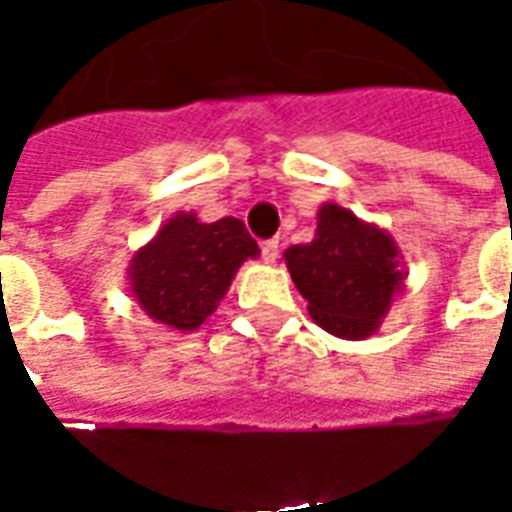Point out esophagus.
Masks as SVG:
<instances>
[{
  "label": "esophagus",
  "instance_id": "obj_1",
  "mask_svg": "<svg viewBox=\"0 0 512 512\" xmlns=\"http://www.w3.org/2000/svg\"><path fill=\"white\" fill-rule=\"evenodd\" d=\"M260 255H263V260H266V263H274V260L279 257V241H274V238L260 241Z\"/></svg>",
  "mask_w": 512,
  "mask_h": 512
}]
</instances>
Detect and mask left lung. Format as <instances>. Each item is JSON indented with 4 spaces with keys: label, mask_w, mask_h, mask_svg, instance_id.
<instances>
[{
    "label": "left lung",
    "mask_w": 512,
    "mask_h": 512,
    "mask_svg": "<svg viewBox=\"0 0 512 512\" xmlns=\"http://www.w3.org/2000/svg\"><path fill=\"white\" fill-rule=\"evenodd\" d=\"M312 321L337 337H367L403 288L395 241L340 205H323L310 244L285 252Z\"/></svg>",
    "instance_id": "left-lung-1"
}]
</instances>
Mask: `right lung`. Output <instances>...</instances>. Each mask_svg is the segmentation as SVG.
<instances>
[{
	"label": "right lung",
	"mask_w": 512,
	"mask_h": 512,
	"mask_svg": "<svg viewBox=\"0 0 512 512\" xmlns=\"http://www.w3.org/2000/svg\"><path fill=\"white\" fill-rule=\"evenodd\" d=\"M255 255L257 241L241 219L202 224L194 213H178L131 260V290L153 321L194 332Z\"/></svg>",
	"instance_id": "add662e5"
}]
</instances>
